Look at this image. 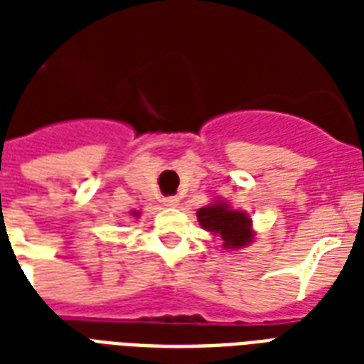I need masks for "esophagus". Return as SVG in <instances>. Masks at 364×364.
Masks as SVG:
<instances>
[{
  "label": "esophagus",
  "instance_id": "34e87169",
  "mask_svg": "<svg viewBox=\"0 0 364 364\" xmlns=\"http://www.w3.org/2000/svg\"><path fill=\"white\" fill-rule=\"evenodd\" d=\"M162 204L166 208H177L179 205V198L177 196H166V198H162Z\"/></svg>",
  "mask_w": 364,
  "mask_h": 364
}]
</instances>
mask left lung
<instances>
[{
	"label": "left lung",
	"mask_w": 364,
	"mask_h": 364,
	"mask_svg": "<svg viewBox=\"0 0 364 364\" xmlns=\"http://www.w3.org/2000/svg\"><path fill=\"white\" fill-rule=\"evenodd\" d=\"M196 217L204 230L221 236L225 249H242L253 242L251 217L245 211L232 210L225 200H215L213 204L200 208Z\"/></svg>",
	"instance_id": "1"
}]
</instances>
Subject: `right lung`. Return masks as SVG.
I'll use <instances>...</instances> for the list:
<instances>
[{
	"label": "right lung",
	"instance_id": "obj_1",
	"mask_svg": "<svg viewBox=\"0 0 364 364\" xmlns=\"http://www.w3.org/2000/svg\"><path fill=\"white\" fill-rule=\"evenodd\" d=\"M132 217H139V211H130Z\"/></svg>",
	"mask_w": 364,
	"mask_h": 364
}]
</instances>
